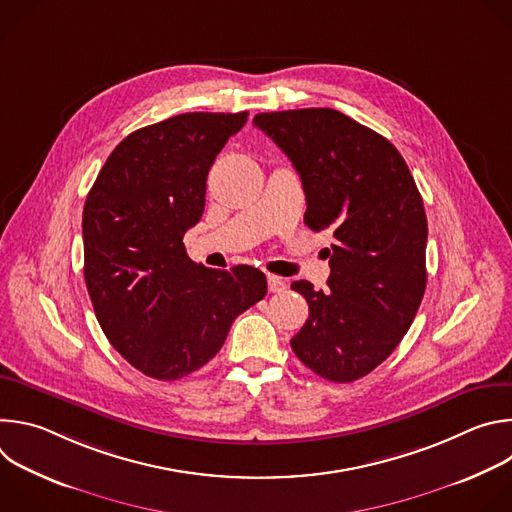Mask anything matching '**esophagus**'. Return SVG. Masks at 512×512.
Wrapping results in <instances>:
<instances>
[{
	"label": "esophagus",
	"mask_w": 512,
	"mask_h": 512,
	"mask_svg": "<svg viewBox=\"0 0 512 512\" xmlns=\"http://www.w3.org/2000/svg\"><path fill=\"white\" fill-rule=\"evenodd\" d=\"M267 285H269V291L271 294H281V291H285V281L277 275H267Z\"/></svg>",
	"instance_id": "1"
}]
</instances>
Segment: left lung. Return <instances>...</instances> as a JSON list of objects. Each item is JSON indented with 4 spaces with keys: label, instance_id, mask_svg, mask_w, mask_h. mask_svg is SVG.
Masks as SVG:
<instances>
[{
    "label": "left lung",
    "instance_id": "obj_1",
    "mask_svg": "<svg viewBox=\"0 0 512 512\" xmlns=\"http://www.w3.org/2000/svg\"><path fill=\"white\" fill-rule=\"evenodd\" d=\"M253 123L298 170L304 223L334 237L330 289L291 283L310 306L291 348L322 379L352 383L389 358L423 300L421 194L395 145L336 109L259 113Z\"/></svg>",
    "mask_w": 512,
    "mask_h": 512
}]
</instances>
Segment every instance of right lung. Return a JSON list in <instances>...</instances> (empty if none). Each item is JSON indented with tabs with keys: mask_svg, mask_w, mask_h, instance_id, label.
Returning a JSON list of instances; mask_svg holds the SVG:
<instances>
[{
	"mask_svg": "<svg viewBox=\"0 0 512 512\" xmlns=\"http://www.w3.org/2000/svg\"><path fill=\"white\" fill-rule=\"evenodd\" d=\"M243 113H182L129 133L83 210L85 281L113 348L158 381L221 350L239 314L265 298L263 271L194 263L182 243L202 216L206 176Z\"/></svg>",
	"mask_w": 512,
	"mask_h": 512,
	"instance_id": "right-lung-1",
	"label": "right lung"
}]
</instances>
